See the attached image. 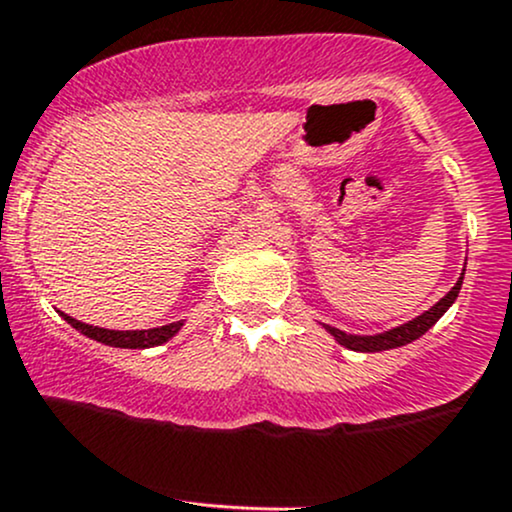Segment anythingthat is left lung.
Masks as SVG:
<instances>
[{
	"label": "left lung",
	"instance_id": "left-lung-1",
	"mask_svg": "<svg viewBox=\"0 0 512 512\" xmlns=\"http://www.w3.org/2000/svg\"><path fill=\"white\" fill-rule=\"evenodd\" d=\"M462 279H464V272H462V277H459V282L447 291V296H442V299L437 301L430 311H425L423 316L408 320V323L398 325V328H393V330H386V333L350 335V333H342V330H338V328H333V325H325V330H328V333L333 335L340 345H345L347 350H355V352H381V350H393V347H403V345H408V342L418 340L420 335L428 333L432 325L445 316L447 308L452 306L454 299L459 296Z\"/></svg>",
	"mask_w": 512,
	"mask_h": 512
}]
</instances>
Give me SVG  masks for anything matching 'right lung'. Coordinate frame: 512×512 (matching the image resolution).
Wrapping results in <instances>:
<instances>
[{
  "mask_svg": "<svg viewBox=\"0 0 512 512\" xmlns=\"http://www.w3.org/2000/svg\"><path fill=\"white\" fill-rule=\"evenodd\" d=\"M60 316H63L72 328L80 330L82 335H87V338L104 342V345H111V347H123V350H145V347L162 345V342L174 338V335L179 333V328L184 325L182 320H177V323L162 325V328H153V330H106V328H97V325L80 323V320L67 316V313H60Z\"/></svg>",
  "mask_w": 512,
  "mask_h": 512,
  "instance_id": "right-lung-1",
  "label": "right lung"
}]
</instances>
